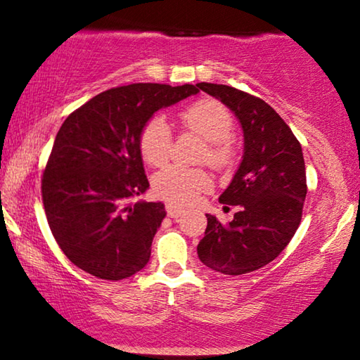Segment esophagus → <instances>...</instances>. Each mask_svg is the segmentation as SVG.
Masks as SVG:
<instances>
[{
	"label": "esophagus",
	"instance_id": "1",
	"mask_svg": "<svg viewBox=\"0 0 360 360\" xmlns=\"http://www.w3.org/2000/svg\"><path fill=\"white\" fill-rule=\"evenodd\" d=\"M165 210H167V214H169V217H174V219L180 217L181 214H184V210H181V207H179V206L172 205V202H169V205L165 206Z\"/></svg>",
	"mask_w": 360,
	"mask_h": 360
}]
</instances>
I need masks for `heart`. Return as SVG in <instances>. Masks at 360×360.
<instances>
[{"label": "heart", "instance_id": "1", "mask_svg": "<svg viewBox=\"0 0 360 360\" xmlns=\"http://www.w3.org/2000/svg\"><path fill=\"white\" fill-rule=\"evenodd\" d=\"M181 124L207 141L205 159L214 167H226L232 160L233 117L229 108L216 98H200L180 113ZM139 149L146 162H165L172 149V129L162 117H153L139 133ZM207 172L185 165L170 164L154 175V193L172 205H191L202 191L211 188Z\"/></svg>", "mask_w": 360, "mask_h": 360}]
</instances>
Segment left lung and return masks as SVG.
<instances>
[{
	"label": "left lung",
	"mask_w": 360,
	"mask_h": 360,
	"mask_svg": "<svg viewBox=\"0 0 360 360\" xmlns=\"http://www.w3.org/2000/svg\"><path fill=\"white\" fill-rule=\"evenodd\" d=\"M196 86L231 108L243 131L242 162L219 196L238 211L229 224L206 214L198 257L217 273H252L279 257L300 224L307 195L302 146L262 98L224 84Z\"/></svg>",
	"instance_id": "1"
}]
</instances>
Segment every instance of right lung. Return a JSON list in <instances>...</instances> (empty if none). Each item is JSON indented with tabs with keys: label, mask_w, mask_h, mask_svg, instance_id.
<instances>
[{
	"label": "right lung",
	"mask_w": 360,
	"mask_h": 360,
	"mask_svg": "<svg viewBox=\"0 0 360 360\" xmlns=\"http://www.w3.org/2000/svg\"><path fill=\"white\" fill-rule=\"evenodd\" d=\"M196 86L129 84L92 97L61 124L41 179L45 214L72 264L96 278L127 279L148 264L162 202L138 201L149 188L139 133L160 108Z\"/></svg>",
	"instance_id": "1"
}]
</instances>
